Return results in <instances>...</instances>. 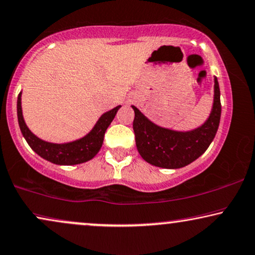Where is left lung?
<instances>
[{
	"instance_id": "obj_1",
	"label": "left lung",
	"mask_w": 255,
	"mask_h": 255,
	"mask_svg": "<svg viewBox=\"0 0 255 255\" xmlns=\"http://www.w3.org/2000/svg\"><path fill=\"white\" fill-rule=\"evenodd\" d=\"M133 131L135 146L148 164L163 168H180L198 159L212 140L219 128L221 104L220 89L214 77L212 110L200 127L190 131H176L154 124L134 105Z\"/></svg>"
}]
</instances>
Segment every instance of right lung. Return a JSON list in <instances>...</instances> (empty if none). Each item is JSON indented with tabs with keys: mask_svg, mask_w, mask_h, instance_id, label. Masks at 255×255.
Listing matches in <instances>:
<instances>
[{
	"mask_svg": "<svg viewBox=\"0 0 255 255\" xmlns=\"http://www.w3.org/2000/svg\"><path fill=\"white\" fill-rule=\"evenodd\" d=\"M21 97L22 92H19L17 97V118L23 137L25 138L29 146L39 157L56 165H76L92 159L101 150L102 145H103L105 131L111 124V122L114 121L116 114L121 108V105H118L112 110L102 115L97 123L95 124V127L84 137L69 141V143L58 144L43 140L29 130L24 118H23Z\"/></svg>",
	"mask_w": 255,
	"mask_h": 255,
	"instance_id": "add662e5",
	"label": "right lung"
}]
</instances>
